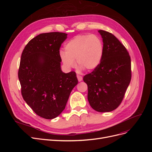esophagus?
<instances>
[{
    "label": "esophagus",
    "mask_w": 152,
    "mask_h": 152,
    "mask_svg": "<svg viewBox=\"0 0 152 152\" xmlns=\"http://www.w3.org/2000/svg\"><path fill=\"white\" fill-rule=\"evenodd\" d=\"M77 79H78V80H79V82L82 81V76L77 75Z\"/></svg>",
    "instance_id": "obj_1"
}]
</instances>
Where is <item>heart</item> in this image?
Returning a JSON list of instances; mask_svg holds the SVG:
<instances>
[{"mask_svg": "<svg viewBox=\"0 0 152 152\" xmlns=\"http://www.w3.org/2000/svg\"><path fill=\"white\" fill-rule=\"evenodd\" d=\"M103 52V42L99 35L83 34L68 41L65 52H59V58L68 70L75 67L77 60V65L81 68L92 71L99 65Z\"/></svg>", "mask_w": 152, "mask_h": 152, "instance_id": "b5f03b06", "label": "heart"}]
</instances>
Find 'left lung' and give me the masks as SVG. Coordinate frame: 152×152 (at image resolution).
Listing matches in <instances>:
<instances>
[{
  "label": "left lung",
  "instance_id": "obj_1",
  "mask_svg": "<svg viewBox=\"0 0 152 152\" xmlns=\"http://www.w3.org/2000/svg\"><path fill=\"white\" fill-rule=\"evenodd\" d=\"M98 31L104 45L102 60L83 80L91 107L99 112H109L123 100L131 79V61L126 48L115 37L107 31Z\"/></svg>",
  "mask_w": 152,
  "mask_h": 152
}]
</instances>
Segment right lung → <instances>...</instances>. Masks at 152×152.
Here are the masks:
<instances>
[{"instance_id":"1","label":"right lung","mask_w":152,"mask_h":152,"mask_svg":"<svg viewBox=\"0 0 152 152\" xmlns=\"http://www.w3.org/2000/svg\"><path fill=\"white\" fill-rule=\"evenodd\" d=\"M67 34H41L30 40L21 54L18 79L23 99L37 115L57 117L78 83L75 72L61 71L59 49Z\"/></svg>"}]
</instances>
